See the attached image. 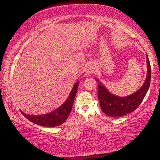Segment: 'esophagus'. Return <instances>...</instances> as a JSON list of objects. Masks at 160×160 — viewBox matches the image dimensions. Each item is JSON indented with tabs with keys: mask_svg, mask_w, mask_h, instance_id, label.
Returning a JSON list of instances; mask_svg holds the SVG:
<instances>
[{
	"mask_svg": "<svg viewBox=\"0 0 160 160\" xmlns=\"http://www.w3.org/2000/svg\"><path fill=\"white\" fill-rule=\"evenodd\" d=\"M95 72V67L93 65H89L86 68V72L88 74H92L93 72Z\"/></svg>",
	"mask_w": 160,
	"mask_h": 160,
	"instance_id": "obj_1",
	"label": "esophagus"
}]
</instances>
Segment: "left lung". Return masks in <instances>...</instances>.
I'll list each match as a JSON object with an SVG mask.
<instances>
[{
	"label": "left lung",
	"instance_id": "1",
	"mask_svg": "<svg viewBox=\"0 0 160 160\" xmlns=\"http://www.w3.org/2000/svg\"><path fill=\"white\" fill-rule=\"evenodd\" d=\"M147 55V54H146ZM148 73L145 82L139 90L131 95L126 97H119L113 95L104 86L98 85V99L102 112L107 115L118 117L131 113L139 107L147 94L150 85L151 67L147 55Z\"/></svg>",
	"mask_w": 160,
	"mask_h": 160
}]
</instances>
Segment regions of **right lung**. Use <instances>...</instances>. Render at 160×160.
Listing matches in <instances>:
<instances>
[{
	"label": "right lung",
	"mask_w": 160,
	"mask_h": 160,
	"mask_svg": "<svg viewBox=\"0 0 160 160\" xmlns=\"http://www.w3.org/2000/svg\"><path fill=\"white\" fill-rule=\"evenodd\" d=\"M78 82L75 84L72 88L70 96L66 102L53 112L47 114H44L41 116H30L25 114L22 112L23 116L26 118H28L29 121L37 125H40L46 127H55L60 126L61 124L64 123L68 117L70 113L71 112L72 104H73L75 95L78 91Z\"/></svg>",
	"instance_id": "right-lung-1"
}]
</instances>
